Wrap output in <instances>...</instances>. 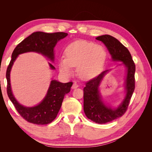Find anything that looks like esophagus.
<instances>
[{"label": "esophagus", "mask_w": 152, "mask_h": 152, "mask_svg": "<svg viewBox=\"0 0 152 152\" xmlns=\"http://www.w3.org/2000/svg\"><path fill=\"white\" fill-rule=\"evenodd\" d=\"M78 87H79V85L77 84V82H74V83L73 84V86H72V88H73V89H75V88H77Z\"/></svg>", "instance_id": "34e87169"}]
</instances>
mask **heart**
<instances>
[{
    "instance_id": "heart-1",
    "label": "heart",
    "mask_w": 152,
    "mask_h": 152,
    "mask_svg": "<svg viewBox=\"0 0 152 152\" xmlns=\"http://www.w3.org/2000/svg\"><path fill=\"white\" fill-rule=\"evenodd\" d=\"M66 58L59 61V68L63 74L70 75L73 67L80 79H92L102 70L107 57L104 49L99 45L86 40H78L70 44L65 50Z\"/></svg>"
}]
</instances>
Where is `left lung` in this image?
I'll return each mask as SVG.
<instances>
[{"label": "left lung", "instance_id": "left-lung-1", "mask_svg": "<svg viewBox=\"0 0 152 152\" xmlns=\"http://www.w3.org/2000/svg\"><path fill=\"white\" fill-rule=\"evenodd\" d=\"M102 41L111 54L112 60L121 61L127 68L125 80L126 94L122 103L117 108H112L106 105L102 99L99 86L104 75L109 70L101 73L86 83L84 88V111L86 117L97 124H105L122 117L127 111L129 104L135 89V64L129 50L113 37L109 35L96 38Z\"/></svg>", "mask_w": 152, "mask_h": 152}]
</instances>
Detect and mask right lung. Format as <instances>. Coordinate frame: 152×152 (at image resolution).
<instances>
[{
    "label": "right lung",
    "mask_w": 152,
    "mask_h": 152,
    "mask_svg": "<svg viewBox=\"0 0 152 152\" xmlns=\"http://www.w3.org/2000/svg\"><path fill=\"white\" fill-rule=\"evenodd\" d=\"M67 35L68 34L65 32L49 34L36 31L25 39L13 50L12 59L6 71L7 93L17 112L27 122L37 125H45L53 122L60 110L65 95L70 91L73 82L61 83L53 80L50 82L47 94L42 102L34 107H25L17 102L11 91L10 72L13 63L18 55L27 52L40 53L53 61L55 45L59 40L65 38ZM49 66L52 70L55 69L50 63Z\"/></svg>",
    "instance_id": "obj_1"
}]
</instances>
